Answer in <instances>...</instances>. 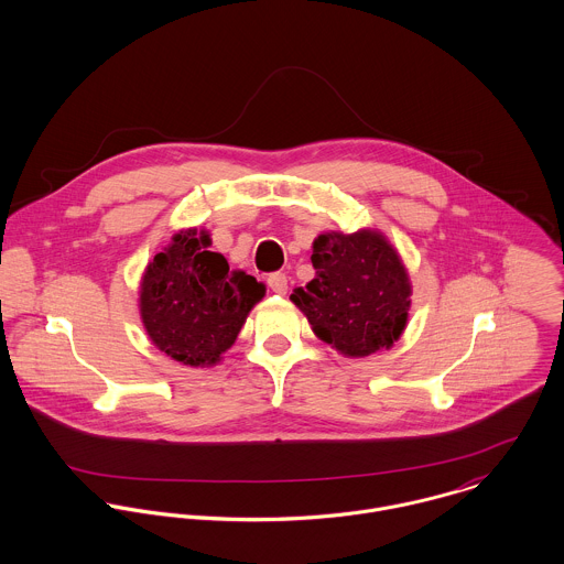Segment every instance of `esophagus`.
Returning <instances> with one entry per match:
<instances>
[{
  "mask_svg": "<svg viewBox=\"0 0 564 564\" xmlns=\"http://www.w3.org/2000/svg\"><path fill=\"white\" fill-rule=\"evenodd\" d=\"M267 284H269V289H271L273 293H278V295H284V293L289 291V280H286L284 273H271V275L267 278Z\"/></svg>",
  "mask_w": 564,
  "mask_h": 564,
  "instance_id": "1",
  "label": "esophagus"
}]
</instances>
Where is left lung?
Listing matches in <instances>:
<instances>
[{"mask_svg":"<svg viewBox=\"0 0 564 564\" xmlns=\"http://www.w3.org/2000/svg\"><path fill=\"white\" fill-rule=\"evenodd\" d=\"M315 280L291 302L313 332L347 358L391 349L408 323L410 278L402 256L378 230L323 232L313 241Z\"/></svg>","mask_w":564,"mask_h":564,"instance_id":"obj_1","label":"left lung"}]
</instances>
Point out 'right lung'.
I'll return each instance as SVG.
<instances>
[{"instance_id":"obj_1","label":"right lung","mask_w":564,"mask_h":564,"mask_svg":"<svg viewBox=\"0 0 564 564\" xmlns=\"http://www.w3.org/2000/svg\"><path fill=\"white\" fill-rule=\"evenodd\" d=\"M210 235L188 228L145 267L139 289L141 322L150 340L184 367H213L235 345L264 284L210 251Z\"/></svg>"}]
</instances>
